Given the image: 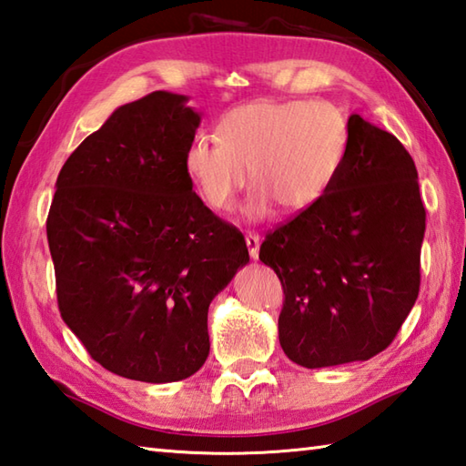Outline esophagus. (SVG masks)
<instances>
[{
    "label": "esophagus",
    "mask_w": 466,
    "mask_h": 466,
    "mask_svg": "<svg viewBox=\"0 0 466 466\" xmlns=\"http://www.w3.org/2000/svg\"><path fill=\"white\" fill-rule=\"evenodd\" d=\"M245 243H248V249H249V256L253 259L259 258V245H261V237L258 233H248L245 235Z\"/></svg>",
    "instance_id": "obj_1"
}]
</instances>
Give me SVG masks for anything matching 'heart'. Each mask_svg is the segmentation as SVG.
<instances>
[{
  "label": "heart",
  "instance_id": "b5f03b06",
  "mask_svg": "<svg viewBox=\"0 0 466 466\" xmlns=\"http://www.w3.org/2000/svg\"><path fill=\"white\" fill-rule=\"evenodd\" d=\"M349 124L329 101H253L227 111L218 139L198 134L184 150V172L203 203L225 213L248 187L249 218L274 205L286 213L314 207L337 182L349 154Z\"/></svg>",
  "mask_w": 466,
  "mask_h": 466
}]
</instances>
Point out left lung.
Returning a JSON list of instances; mask_svg holds the SVG:
<instances>
[{
	"label": "left lung",
	"instance_id": "1",
	"mask_svg": "<svg viewBox=\"0 0 466 466\" xmlns=\"http://www.w3.org/2000/svg\"><path fill=\"white\" fill-rule=\"evenodd\" d=\"M347 124L337 182L259 248L286 296L279 345L309 370L381 353L420 292L426 210L416 164L390 131L357 113Z\"/></svg>",
	"mask_w": 466,
	"mask_h": 466
}]
</instances>
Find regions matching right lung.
I'll use <instances>...</instances> for the list:
<instances>
[{"label": "right lung", "mask_w": 466, "mask_h": 466, "mask_svg": "<svg viewBox=\"0 0 466 466\" xmlns=\"http://www.w3.org/2000/svg\"><path fill=\"white\" fill-rule=\"evenodd\" d=\"M187 103L154 91L113 111L68 156L46 221L66 327L105 370L146 383L203 367L208 306L249 261L184 172L200 126Z\"/></svg>", "instance_id": "right-lung-1"}]
</instances>
